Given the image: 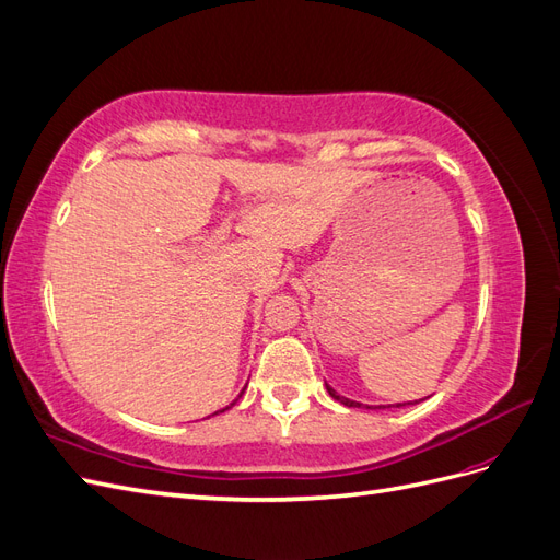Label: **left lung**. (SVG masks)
Returning a JSON list of instances; mask_svg holds the SVG:
<instances>
[{
  "label": "left lung",
  "mask_w": 560,
  "mask_h": 560,
  "mask_svg": "<svg viewBox=\"0 0 560 560\" xmlns=\"http://www.w3.org/2000/svg\"><path fill=\"white\" fill-rule=\"evenodd\" d=\"M327 389H329V395H331L336 401H341L343 406H362L360 401H352V399H346V397H341V395H338L336 389H331L329 385H327ZM409 404H411V401H409ZM395 406H406V404H395ZM378 409H385V406H378Z\"/></svg>",
  "instance_id": "obj_1"
}]
</instances>
